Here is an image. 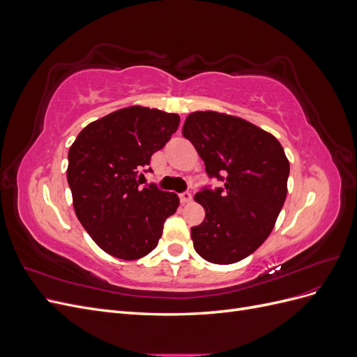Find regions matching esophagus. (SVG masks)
<instances>
[{
    "instance_id": "esophagus-1",
    "label": "esophagus",
    "mask_w": 357,
    "mask_h": 357,
    "mask_svg": "<svg viewBox=\"0 0 357 357\" xmlns=\"http://www.w3.org/2000/svg\"><path fill=\"white\" fill-rule=\"evenodd\" d=\"M180 201L183 204H189L192 201V193L190 192H183L180 193Z\"/></svg>"
}]
</instances>
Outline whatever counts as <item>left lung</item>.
<instances>
[{
    "label": "left lung",
    "mask_w": 357,
    "mask_h": 357,
    "mask_svg": "<svg viewBox=\"0 0 357 357\" xmlns=\"http://www.w3.org/2000/svg\"><path fill=\"white\" fill-rule=\"evenodd\" d=\"M183 135L197 149L208 177L225 183L195 195L205 219L190 228L193 247L211 264L238 262L268 238L283 208L290 169L284 150L264 129L218 112L190 113Z\"/></svg>",
    "instance_id": "obj_1"
}]
</instances>
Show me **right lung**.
<instances>
[{
	"label": "right lung",
	"instance_id": "add662e5",
	"mask_svg": "<svg viewBox=\"0 0 357 357\" xmlns=\"http://www.w3.org/2000/svg\"><path fill=\"white\" fill-rule=\"evenodd\" d=\"M178 123L176 113L132 105L89 123L70 147L67 180L75 215L105 253L135 261L158 245L180 199L153 183L142 188L138 172Z\"/></svg>",
	"mask_w": 357,
	"mask_h": 357
}]
</instances>
